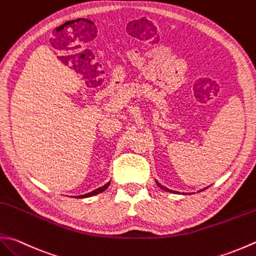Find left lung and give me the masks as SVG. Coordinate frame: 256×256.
<instances>
[{
	"label": "left lung",
	"instance_id": "left-lung-1",
	"mask_svg": "<svg viewBox=\"0 0 256 256\" xmlns=\"http://www.w3.org/2000/svg\"><path fill=\"white\" fill-rule=\"evenodd\" d=\"M156 184H158V188H161L163 191H165V192H170V193H173L174 191H172V190H170V188H165V186H163V185H161L160 184L158 181H156ZM202 191H204V190H202ZM174 193H178V192H174Z\"/></svg>",
	"mask_w": 256,
	"mask_h": 256
}]
</instances>
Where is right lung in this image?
Wrapping results in <instances>:
<instances>
[{
    "label": "right lung",
    "instance_id": "obj_1",
    "mask_svg": "<svg viewBox=\"0 0 256 256\" xmlns=\"http://www.w3.org/2000/svg\"><path fill=\"white\" fill-rule=\"evenodd\" d=\"M110 183H111V182H108L106 184L103 185V186L98 188H96V190H94V191H92V192L86 193V194H84V195H78V196H76V198H90V196H93V195H96V194H98V193H101V192L105 191V190H106V188H108Z\"/></svg>",
    "mask_w": 256,
    "mask_h": 256
}]
</instances>
